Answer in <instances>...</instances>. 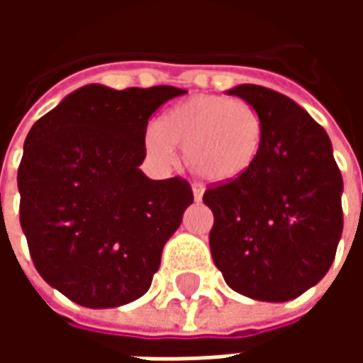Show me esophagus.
<instances>
[{"label":"esophagus","instance_id":"1","mask_svg":"<svg viewBox=\"0 0 363 363\" xmlns=\"http://www.w3.org/2000/svg\"><path fill=\"white\" fill-rule=\"evenodd\" d=\"M192 194H194V200H202L204 189H202L200 184H194V186H192Z\"/></svg>","mask_w":363,"mask_h":363}]
</instances>
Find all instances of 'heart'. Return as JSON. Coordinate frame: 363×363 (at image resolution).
I'll return each mask as SVG.
<instances>
[{
  "label": "heart",
  "instance_id": "obj_1",
  "mask_svg": "<svg viewBox=\"0 0 363 363\" xmlns=\"http://www.w3.org/2000/svg\"><path fill=\"white\" fill-rule=\"evenodd\" d=\"M267 138L260 112L247 101L223 95H196L163 114L145 134V150L161 163L184 147V161L210 182H231L257 165Z\"/></svg>",
  "mask_w": 363,
  "mask_h": 363
}]
</instances>
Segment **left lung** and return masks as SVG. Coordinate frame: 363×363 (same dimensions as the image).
I'll return each instance as SVG.
<instances>
[{
    "mask_svg": "<svg viewBox=\"0 0 363 363\" xmlns=\"http://www.w3.org/2000/svg\"><path fill=\"white\" fill-rule=\"evenodd\" d=\"M252 104L267 126L257 165L208 186L210 249L231 289L288 301L328 272L342 235V174L325 128L281 93L260 85L228 91Z\"/></svg>",
    "mask_w": 363,
    "mask_h": 363,
    "instance_id": "1",
    "label": "left lung"
}]
</instances>
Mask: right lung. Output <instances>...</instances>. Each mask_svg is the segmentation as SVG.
Masks as SVG:
<instances>
[{
	"mask_svg": "<svg viewBox=\"0 0 363 363\" xmlns=\"http://www.w3.org/2000/svg\"><path fill=\"white\" fill-rule=\"evenodd\" d=\"M186 91L85 85L36 120L21 159L19 220L35 268L93 309L142 297L167 239L194 202L181 177L151 181L147 120Z\"/></svg>",
	"mask_w": 363,
	"mask_h": 363,
	"instance_id": "1",
	"label": "right lung"
}]
</instances>
